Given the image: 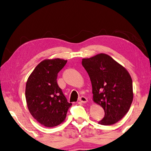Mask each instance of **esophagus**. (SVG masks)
Masks as SVG:
<instances>
[{"label":"esophagus","instance_id":"esophagus-1","mask_svg":"<svg viewBox=\"0 0 151 151\" xmlns=\"http://www.w3.org/2000/svg\"><path fill=\"white\" fill-rule=\"evenodd\" d=\"M79 101H80L81 103H86L88 102V99H86L85 96H81V97H80V99H79Z\"/></svg>","mask_w":151,"mask_h":151}]
</instances>
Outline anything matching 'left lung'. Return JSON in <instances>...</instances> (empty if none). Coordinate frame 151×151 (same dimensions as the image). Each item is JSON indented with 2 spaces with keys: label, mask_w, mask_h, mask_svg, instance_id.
<instances>
[{
  "label": "left lung",
  "mask_w": 151,
  "mask_h": 151,
  "mask_svg": "<svg viewBox=\"0 0 151 151\" xmlns=\"http://www.w3.org/2000/svg\"><path fill=\"white\" fill-rule=\"evenodd\" d=\"M82 65L91 79L93 101L104 111L99 124H115L127 113L133 100L131 75L123 66L104 53L83 58Z\"/></svg>",
  "instance_id": "8db88e82"
}]
</instances>
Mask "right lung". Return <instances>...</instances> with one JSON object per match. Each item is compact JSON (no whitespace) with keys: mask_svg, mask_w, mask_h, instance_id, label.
<instances>
[{"mask_svg":"<svg viewBox=\"0 0 151 151\" xmlns=\"http://www.w3.org/2000/svg\"><path fill=\"white\" fill-rule=\"evenodd\" d=\"M67 60L45 59L36 66L27 79L25 96L31 115L40 124L53 127L65 121L72 103L67 102L58 86L57 74Z\"/></svg>","mask_w":151,"mask_h":151,"instance_id":"1","label":"right lung"}]
</instances>
